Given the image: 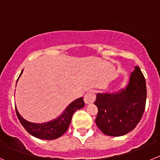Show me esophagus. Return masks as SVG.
Wrapping results in <instances>:
<instances>
[{"instance_id":"34e87169","label":"esophagus","mask_w":160,"mask_h":160,"mask_svg":"<svg viewBox=\"0 0 160 160\" xmlns=\"http://www.w3.org/2000/svg\"><path fill=\"white\" fill-rule=\"evenodd\" d=\"M96 96L95 93L92 92H88L84 97V101L86 104H92L95 101Z\"/></svg>"}]
</instances>
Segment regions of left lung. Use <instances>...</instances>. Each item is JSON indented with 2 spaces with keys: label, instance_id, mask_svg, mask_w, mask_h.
<instances>
[{
  "label": "left lung",
  "instance_id": "left-lung-1",
  "mask_svg": "<svg viewBox=\"0 0 160 160\" xmlns=\"http://www.w3.org/2000/svg\"><path fill=\"white\" fill-rule=\"evenodd\" d=\"M146 82L139 67H135L126 89L115 93H97L96 124L104 134L119 137L133 130L145 108Z\"/></svg>",
  "mask_w": 160,
  "mask_h": 160
}]
</instances>
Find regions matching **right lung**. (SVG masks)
Instances as JSON below:
<instances>
[{"label": "right lung", "instance_id": "1", "mask_svg": "<svg viewBox=\"0 0 160 160\" xmlns=\"http://www.w3.org/2000/svg\"><path fill=\"white\" fill-rule=\"evenodd\" d=\"M22 71H21V74H19V78L22 74ZM19 78H18V79H19ZM84 106L85 103L83 101L82 97L77 99V100L71 102L65 109L63 114L58 118L52 120V121L45 123H40V124L30 122L24 119L19 115L16 108V112L20 123L30 134L35 137V138H39V139L54 140L61 137L68 130L74 112L78 109L82 108Z\"/></svg>", "mask_w": 160, "mask_h": 160}]
</instances>
